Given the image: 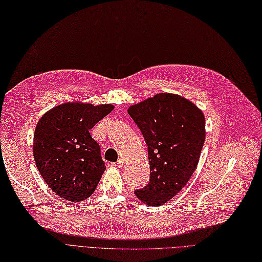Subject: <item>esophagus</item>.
<instances>
[{
	"mask_svg": "<svg viewBox=\"0 0 262 262\" xmlns=\"http://www.w3.org/2000/svg\"><path fill=\"white\" fill-rule=\"evenodd\" d=\"M124 164H125V160L121 158V159H119L118 163H116V165H118L119 167H123V166H124Z\"/></svg>",
	"mask_w": 262,
	"mask_h": 262,
	"instance_id": "obj_1",
	"label": "esophagus"
}]
</instances>
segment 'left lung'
Listing matches in <instances>:
<instances>
[{"label":"left lung","mask_w":262,"mask_h":262,"mask_svg":"<svg viewBox=\"0 0 262 262\" xmlns=\"http://www.w3.org/2000/svg\"><path fill=\"white\" fill-rule=\"evenodd\" d=\"M127 112L146 140L150 164V182L135 194L147 205H163L187 185L198 166L205 141L204 114L190 100L169 93L130 105Z\"/></svg>","instance_id":"left-lung-1"}]
</instances>
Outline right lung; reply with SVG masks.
Returning a JSON list of instances; mask_svg holds the SVG:
<instances>
[{
  "label": "right lung",
  "instance_id": "obj_1",
  "mask_svg": "<svg viewBox=\"0 0 262 262\" xmlns=\"http://www.w3.org/2000/svg\"><path fill=\"white\" fill-rule=\"evenodd\" d=\"M114 106L66 102L47 111L37 122L33 157L46 185L70 202L89 199L105 170L100 147L90 129Z\"/></svg>",
  "mask_w": 262,
  "mask_h": 262
}]
</instances>
